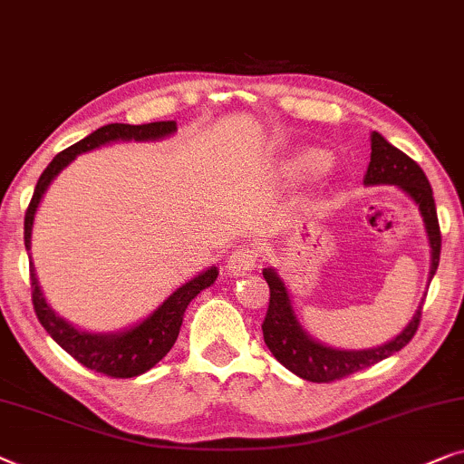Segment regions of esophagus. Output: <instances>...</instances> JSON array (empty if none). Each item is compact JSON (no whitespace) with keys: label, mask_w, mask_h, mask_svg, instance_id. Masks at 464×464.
Returning <instances> with one entry per match:
<instances>
[{"label":"esophagus","mask_w":464,"mask_h":464,"mask_svg":"<svg viewBox=\"0 0 464 464\" xmlns=\"http://www.w3.org/2000/svg\"><path fill=\"white\" fill-rule=\"evenodd\" d=\"M257 261H259V255L255 248L251 246H240L237 251H232L230 259H227V272L232 274V276H243V274L251 272L257 267Z\"/></svg>","instance_id":"1"}]
</instances>
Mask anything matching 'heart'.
I'll use <instances>...</instances> for the list:
<instances>
[{
    "instance_id": "1",
    "label": "heart",
    "mask_w": 464,
    "mask_h": 464,
    "mask_svg": "<svg viewBox=\"0 0 464 464\" xmlns=\"http://www.w3.org/2000/svg\"><path fill=\"white\" fill-rule=\"evenodd\" d=\"M297 167L301 173H307V176H314V173H320L326 167V159L322 152H304L297 160Z\"/></svg>"
}]
</instances>
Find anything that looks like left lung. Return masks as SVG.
Returning a JSON list of instances; mask_svg holds the SVG:
<instances>
[{
    "label": "left lung",
    "instance_id": "obj_1",
    "mask_svg": "<svg viewBox=\"0 0 464 464\" xmlns=\"http://www.w3.org/2000/svg\"><path fill=\"white\" fill-rule=\"evenodd\" d=\"M371 163H368L364 184H393L404 190L416 205L425 221L429 245H431V276L440 266V251H441V232L438 211H435V200L431 184L419 165L387 142L381 133H371ZM264 278L270 286V305H267V314L261 331H264V341L267 349H270L274 358H276L282 366L297 374V377L312 381V382H331L339 381L349 374L368 368L377 362L389 358L401 347L408 345V341L414 337L416 328L420 322V310L419 305L414 318L411 320L404 331L398 337L387 341L385 345L372 347V349H358V352H347V349H333L314 341L304 328H301L297 315L293 312L291 297L285 282L272 267H266Z\"/></svg>",
    "mask_w": 464,
    "mask_h": 464
}]
</instances>
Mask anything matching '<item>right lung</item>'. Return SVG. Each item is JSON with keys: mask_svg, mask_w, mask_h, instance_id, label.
<instances>
[{"mask_svg": "<svg viewBox=\"0 0 464 464\" xmlns=\"http://www.w3.org/2000/svg\"><path fill=\"white\" fill-rule=\"evenodd\" d=\"M178 130L176 121H157V123H144V125H125V123H111L96 130L90 136L79 140L77 144L69 146V149L58 152L52 159V163L45 167L42 178L37 179L35 192L29 203V209L24 213V246L26 251L31 248V232H33V219H35V211L42 197L48 190L52 179L71 163L77 154L98 149V146L115 142V140H136V142H146V140H159L165 136H171ZM218 278V267H209V270L200 272L198 276L188 280L178 291H173L157 310H154L149 318L140 322V324L127 328L123 333H85L79 331L72 324H69L64 318L56 315L45 301L42 288L33 270L31 261V297L33 307H35L37 320L48 331L50 337L71 353L79 364H83L90 371H96L100 374L112 379H131L138 377L160 362L167 355V352L176 343L179 326H182L184 312L190 301L203 291V288L211 286Z\"/></svg>", "mask_w": 464, "mask_h": 464, "instance_id": "add662e5", "label": "right lung"}]
</instances>
